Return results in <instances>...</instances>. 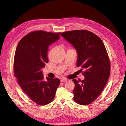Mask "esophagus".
I'll list each match as a JSON object with an SVG mask.
<instances>
[{
	"label": "esophagus",
	"mask_w": 126,
	"mask_h": 126,
	"mask_svg": "<svg viewBox=\"0 0 126 126\" xmlns=\"http://www.w3.org/2000/svg\"><path fill=\"white\" fill-rule=\"evenodd\" d=\"M67 80V79H66V78H61L60 79V81L61 82H65Z\"/></svg>",
	"instance_id": "esophagus-1"
}]
</instances>
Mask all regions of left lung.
<instances>
[{"instance_id":"obj_1","label":"left lung","mask_w":126,"mask_h":126,"mask_svg":"<svg viewBox=\"0 0 126 126\" xmlns=\"http://www.w3.org/2000/svg\"><path fill=\"white\" fill-rule=\"evenodd\" d=\"M61 36L77 51V66L85 69L83 80H72L74 99L79 105H88L99 96L109 77L110 63L106 49L99 37L87 30L63 32Z\"/></svg>"}]
</instances>
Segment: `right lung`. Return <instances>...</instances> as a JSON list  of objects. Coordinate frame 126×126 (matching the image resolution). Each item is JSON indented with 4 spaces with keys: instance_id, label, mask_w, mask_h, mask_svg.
Here are the masks:
<instances>
[{
    "instance_id": "add662e5",
    "label": "right lung",
    "mask_w": 126,
    "mask_h": 126,
    "mask_svg": "<svg viewBox=\"0 0 126 126\" xmlns=\"http://www.w3.org/2000/svg\"><path fill=\"white\" fill-rule=\"evenodd\" d=\"M60 33L41 30L30 32L19 42L15 52V77L24 93L38 105L51 102L60 84L58 78L46 77L45 80L41 70L48 63L49 46L60 38Z\"/></svg>"
}]
</instances>
